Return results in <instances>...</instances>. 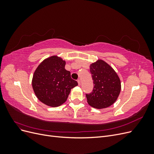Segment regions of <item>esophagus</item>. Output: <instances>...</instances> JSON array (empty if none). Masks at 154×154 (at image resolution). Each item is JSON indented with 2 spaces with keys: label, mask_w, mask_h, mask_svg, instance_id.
Here are the masks:
<instances>
[{
  "label": "esophagus",
  "mask_w": 154,
  "mask_h": 154,
  "mask_svg": "<svg viewBox=\"0 0 154 154\" xmlns=\"http://www.w3.org/2000/svg\"><path fill=\"white\" fill-rule=\"evenodd\" d=\"M78 85L79 86L81 85V81H80V80H78Z\"/></svg>",
  "instance_id": "1"
}]
</instances>
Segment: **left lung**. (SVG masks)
I'll list each match as a JSON object with an SVG mask.
<instances>
[{"instance_id":"left-lung-1","label":"left lung","mask_w":154,"mask_h":154,"mask_svg":"<svg viewBox=\"0 0 154 154\" xmlns=\"http://www.w3.org/2000/svg\"><path fill=\"white\" fill-rule=\"evenodd\" d=\"M94 83L91 94H86L87 103L95 109H105L117 100L122 89L118 74L103 60H97L90 65Z\"/></svg>"}]
</instances>
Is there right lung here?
<instances>
[{"label":"right lung","mask_w":154,"mask_h":154,"mask_svg":"<svg viewBox=\"0 0 154 154\" xmlns=\"http://www.w3.org/2000/svg\"><path fill=\"white\" fill-rule=\"evenodd\" d=\"M66 61L57 55L44 59L36 67L32 78L35 94L42 103L57 107L66 101L71 88L78 85L71 72L65 69Z\"/></svg>","instance_id":"add662e5"}]
</instances>
